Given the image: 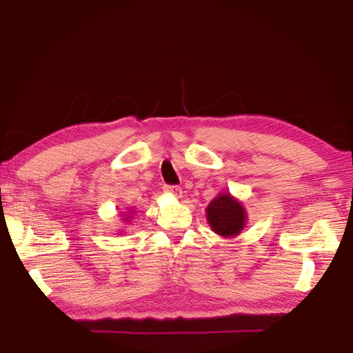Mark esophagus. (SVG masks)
<instances>
[{"label": "esophagus", "mask_w": 353, "mask_h": 353, "mask_svg": "<svg viewBox=\"0 0 353 353\" xmlns=\"http://www.w3.org/2000/svg\"><path fill=\"white\" fill-rule=\"evenodd\" d=\"M165 191L174 196V198H181L182 196V190L181 187H177V185H168V187H165Z\"/></svg>", "instance_id": "esophagus-1"}]
</instances>
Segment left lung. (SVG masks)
Segmentation results:
<instances>
[{"label":"left lung","mask_w":353,"mask_h":353,"mask_svg":"<svg viewBox=\"0 0 353 353\" xmlns=\"http://www.w3.org/2000/svg\"><path fill=\"white\" fill-rule=\"evenodd\" d=\"M207 221L214 234L230 238L240 235L246 225V210L243 204L229 193H221L207 207Z\"/></svg>","instance_id":"obj_1"}]
</instances>
